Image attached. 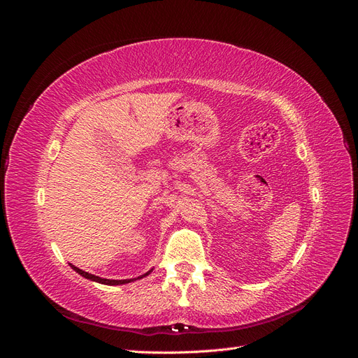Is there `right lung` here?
<instances>
[{
	"label": "right lung",
	"mask_w": 358,
	"mask_h": 358,
	"mask_svg": "<svg viewBox=\"0 0 358 358\" xmlns=\"http://www.w3.org/2000/svg\"><path fill=\"white\" fill-rule=\"evenodd\" d=\"M76 272H78L79 275H82L83 278H86V279H91V280H95V282H99V284H106V285H121V284H128V282H131L133 279H104V278H100V276H95V275H91V273H88V272H85V270H80V268H78V267H74V266H71ZM146 275H149V272L148 273H145V275H142V276H138V279L140 278H143V276H146Z\"/></svg>",
	"instance_id": "add662e5"
}]
</instances>
